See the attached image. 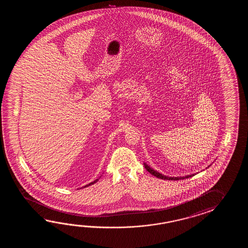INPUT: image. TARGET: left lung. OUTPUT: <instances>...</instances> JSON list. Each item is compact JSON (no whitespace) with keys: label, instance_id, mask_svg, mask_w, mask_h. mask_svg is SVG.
<instances>
[{"label":"left lung","instance_id":"1","mask_svg":"<svg viewBox=\"0 0 248 248\" xmlns=\"http://www.w3.org/2000/svg\"><path fill=\"white\" fill-rule=\"evenodd\" d=\"M144 168L146 169L148 172L150 173V174H153L154 176H156V177H158V178H160V179L163 180H184L185 178H189V177H191V176H193L194 174H189V175H185V176H178V177H169V176H167V175H164V174H160V173H158V171H156V170H154V169H152V168H150L149 166H148L147 164L144 163Z\"/></svg>","mask_w":248,"mask_h":248}]
</instances>
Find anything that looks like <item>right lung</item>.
Instances as JSON below:
<instances>
[{
    "mask_svg": "<svg viewBox=\"0 0 248 248\" xmlns=\"http://www.w3.org/2000/svg\"><path fill=\"white\" fill-rule=\"evenodd\" d=\"M97 181H98V179H95V181H94V182H92V183H90V184H89V185H85V186H84V187H83V188H85V187H88V186H90V185H94V184H95V183H96V182H97Z\"/></svg>",
    "mask_w": 248,
    "mask_h": 248,
    "instance_id": "right-lung-1",
    "label": "right lung"
}]
</instances>
